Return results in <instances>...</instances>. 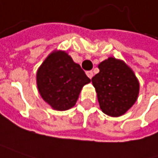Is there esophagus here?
<instances>
[{"label": "esophagus", "mask_w": 158, "mask_h": 158, "mask_svg": "<svg viewBox=\"0 0 158 158\" xmlns=\"http://www.w3.org/2000/svg\"><path fill=\"white\" fill-rule=\"evenodd\" d=\"M86 74H87V76H88L90 79L94 76V73H93L92 71H87V72H86Z\"/></svg>", "instance_id": "34e87169"}]
</instances>
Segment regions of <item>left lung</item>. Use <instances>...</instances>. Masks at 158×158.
I'll list each match as a JSON object with an SVG mask.
<instances>
[{
    "label": "left lung",
    "instance_id": "left-lung-1",
    "mask_svg": "<svg viewBox=\"0 0 158 158\" xmlns=\"http://www.w3.org/2000/svg\"><path fill=\"white\" fill-rule=\"evenodd\" d=\"M100 72L92 78L101 110L109 116L123 115L137 101L139 81L121 60L109 57L98 65Z\"/></svg>",
    "mask_w": 158,
    "mask_h": 158
}]
</instances>
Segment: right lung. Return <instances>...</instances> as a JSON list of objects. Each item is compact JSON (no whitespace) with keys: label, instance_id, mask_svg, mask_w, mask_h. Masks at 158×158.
Here are the masks:
<instances>
[{"label":"right lung","instance_id":"1","mask_svg":"<svg viewBox=\"0 0 158 158\" xmlns=\"http://www.w3.org/2000/svg\"><path fill=\"white\" fill-rule=\"evenodd\" d=\"M90 82L81 66L64 51L49 55L37 73L40 95L57 110L74 106L83 86Z\"/></svg>","mask_w":158,"mask_h":158}]
</instances>
